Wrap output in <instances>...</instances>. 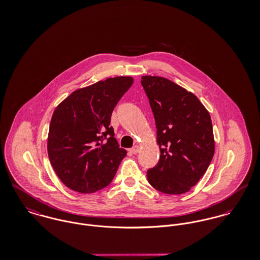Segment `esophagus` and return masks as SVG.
<instances>
[{
	"label": "esophagus",
	"instance_id": "1",
	"mask_svg": "<svg viewBox=\"0 0 260 260\" xmlns=\"http://www.w3.org/2000/svg\"><path fill=\"white\" fill-rule=\"evenodd\" d=\"M129 151L132 154H136V153H138L140 151V147H139V145H135V146H133L132 148L130 149Z\"/></svg>",
	"mask_w": 260,
	"mask_h": 260
}]
</instances>
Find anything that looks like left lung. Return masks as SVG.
Listing matches in <instances>:
<instances>
[{"label":"left lung","instance_id":"left-lung-1","mask_svg":"<svg viewBox=\"0 0 260 260\" xmlns=\"http://www.w3.org/2000/svg\"><path fill=\"white\" fill-rule=\"evenodd\" d=\"M160 148L148 182L165 194H183L197 184L214 155L212 122L199 99L172 81L143 76Z\"/></svg>","mask_w":260,"mask_h":260}]
</instances>
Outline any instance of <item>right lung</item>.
<instances>
[{"instance_id": "1", "label": "right lung", "mask_w": 260, "mask_h": 260, "mask_svg": "<svg viewBox=\"0 0 260 260\" xmlns=\"http://www.w3.org/2000/svg\"><path fill=\"white\" fill-rule=\"evenodd\" d=\"M132 84L131 77L108 78L76 90L55 109L48 155L68 188L94 193L111 183L127 154L114 137L112 112Z\"/></svg>"}]
</instances>
